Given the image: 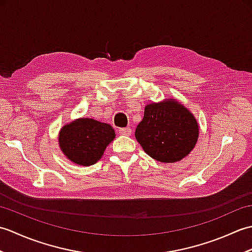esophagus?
<instances>
[{
	"mask_svg": "<svg viewBox=\"0 0 252 252\" xmlns=\"http://www.w3.org/2000/svg\"><path fill=\"white\" fill-rule=\"evenodd\" d=\"M119 133L121 135H131L132 130L130 129V127H121V129L119 130Z\"/></svg>",
	"mask_w": 252,
	"mask_h": 252,
	"instance_id": "1",
	"label": "esophagus"
}]
</instances>
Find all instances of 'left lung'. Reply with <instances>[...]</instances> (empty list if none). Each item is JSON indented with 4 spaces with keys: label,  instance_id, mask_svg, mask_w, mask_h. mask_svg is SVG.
Returning a JSON list of instances; mask_svg holds the SVG:
<instances>
[{
    "label": "left lung",
    "instance_id": "1",
    "mask_svg": "<svg viewBox=\"0 0 252 252\" xmlns=\"http://www.w3.org/2000/svg\"><path fill=\"white\" fill-rule=\"evenodd\" d=\"M135 137L148 156L160 162L173 163L194 149L199 126L183 104L175 98H165L145 106Z\"/></svg>",
    "mask_w": 252,
    "mask_h": 252
}]
</instances>
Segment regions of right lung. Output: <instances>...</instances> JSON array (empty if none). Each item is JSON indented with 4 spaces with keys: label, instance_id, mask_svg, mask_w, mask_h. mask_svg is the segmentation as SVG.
<instances>
[{
    "label": "right lung",
    "instance_id": "obj_1",
    "mask_svg": "<svg viewBox=\"0 0 252 252\" xmlns=\"http://www.w3.org/2000/svg\"><path fill=\"white\" fill-rule=\"evenodd\" d=\"M115 137L116 132L108 123L79 118L62 127L58 145L71 162L89 167L98 161Z\"/></svg>",
    "mask_w": 252,
    "mask_h": 252
}]
</instances>
